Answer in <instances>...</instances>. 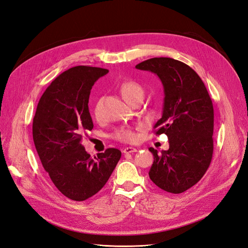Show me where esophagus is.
Returning a JSON list of instances; mask_svg holds the SVG:
<instances>
[{"label":"esophagus","instance_id":"esophagus-1","mask_svg":"<svg viewBox=\"0 0 248 248\" xmlns=\"http://www.w3.org/2000/svg\"><path fill=\"white\" fill-rule=\"evenodd\" d=\"M124 153H134V152H137V149L134 148V147H126L123 150Z\"/></svg>","mask_w":248,"mask_h":248}]
</instances>
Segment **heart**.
Returning <instances> with one entry per match:
<instances>
[{
    "instance_id": "b5f03b06",
    "label": "heart",
    "mask_w": 248,
    "mask_h": 248,
    "mask_svg": "<svg viewBox=\"0 0 248 248\" xmlns=\"http://www.w3.org/2000/svg\"><path fill=\"white\" fill-rule=\"evenodd\" d=\"M121 92L124 98L127 100L137 94H143V89L139 84H137L135 81H125L121 87ZM93 114L96 118H99L101 115V104L99 100L96 101L93 106ZM112 137L115 140L121 142L131 143L136 140L137 135L130 127H121V129H117L113 133Z\"/></svg>"
}]
</instances>
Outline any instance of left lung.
<instances>
[{"instance_id": "8db88e82", "label": "left lung", "mask_w": 248, "mask_h": 248, "mask_svg": "<svg viewBox=\"0 0 248 248\" xmlns=\"http://www.w3.org/2000/svg\"><path fill=\"white\" fill-rule=\"evenodd\" d=\"M137 69L151 71L162 82V116L155 134H166L169 150L149 151L154 160L149 177L155 185L179 194L194 186L207 170L214 152V106L197 73L187 64L168 57L145 60Z\"/></svg>"}]
</instances>
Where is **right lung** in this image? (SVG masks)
<instances>
[{
  "mask_svg": "<svg viewBox=\"0 0 248 248\" xmlns=\"http://www.w3.org/2000/svg\"><path fill=\"white\" fill-rule=\"evenodd\" d=\"M108 69L79 65L55 78L42 95L32 123V137L45 170L67 198L84 201L103 188L122 152L108 148L91 157L81 145L93 129L89 97Z\"/></svg>",
  "mask_w": 248,
  "mask_h": 248,
  "instance_id": "obj_1",
  "label": "right lung"
}]
</instances>
